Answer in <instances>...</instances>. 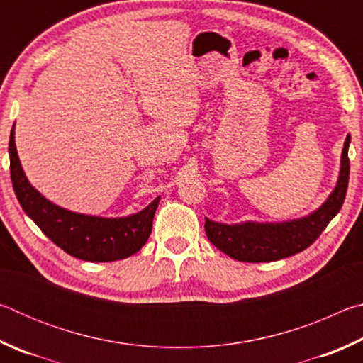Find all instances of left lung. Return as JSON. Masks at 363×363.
Listing matches in <instances>:
<instances>
[{
  "label": "left lung",
  "mask_w": 363,
  "mask_h": 363,
  "mask_svg": "<svg viewBox=\"0 0 363 363\" xmlns=\"http://www.w3.org/2000/svg\"><path fill=\"white\" fill-rule=\"evenodd\" d=\"M351 136L344 140L341 168L335 189L328 199L307 216L284 220V223L223 224L205 218L208 240L232 259L242 262H270L293 256L317 240L325 227L340 213L347 192Z\"/></svg>",
  "instance_id": "8db88e82"
}]
</instances>
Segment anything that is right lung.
Segmentation results:
<instances>
[{
  "label": "right lung",
  "mask_w": 363,
  "mask_h": 363,
  "mask_svg": "<svg viewBox=\"0 0 363 363\" xmlns=\"http://www.w3.org/2000/svg\"><path fill=\"white\" fill-rule=\"evenodd\" d=\"M9 160L12 187L22 210L65 253L89 262H112L138 253L149 240L160 196L143 211L123 218L75 213L49 201L28 182L17 155L14 126L9 138Z\"/></svg>",
  "instance_id": "add662e5"
}]
</instances>
